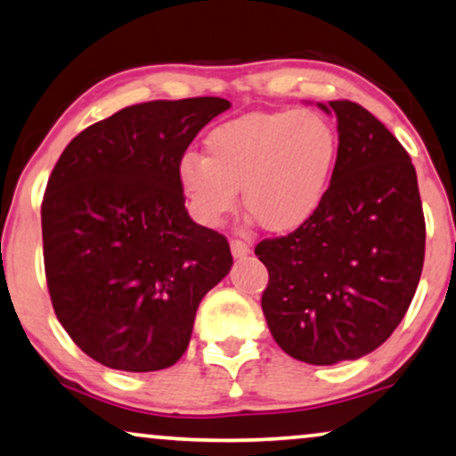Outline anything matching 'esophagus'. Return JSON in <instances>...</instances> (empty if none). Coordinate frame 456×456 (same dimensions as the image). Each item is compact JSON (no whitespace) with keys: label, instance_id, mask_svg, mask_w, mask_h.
I'll list each match as a JSON object with an SVG mask.
<instances>
[{"label":"esophagus","instance_id":"esophagus-1","mask_svg":"<svg viewBox=\"0 0 456 456\" xmlns=\"http://www.w3.org/2000/svg\"><path fill=\"white\" fill-rule=\"evenodd\" d=\"M232 252H233V256H238V258L248 256V254H250V241L232 240Z\"/></svg>","mask_w":456,"mask_h":456}]
</instances>
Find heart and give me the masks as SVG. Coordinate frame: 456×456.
<instances>
[{"label": "heart", "instance_id": "heart-1", "mask_svg": "<svg viewBox=\"0 0 456 456\" xmlns=\"http://www.w3.org/2000/svg\"><path fill=\"white\" fill-rule=\"evenodd\" d=\"M206 156L185 154L179 185L193 216L218 227L244 206L269 232H291L325 202L339 158L336 125L317 110L250 112L204 139Z\"/></svg>", "mask_w": 456, "mask_h": 456}]
</instances>
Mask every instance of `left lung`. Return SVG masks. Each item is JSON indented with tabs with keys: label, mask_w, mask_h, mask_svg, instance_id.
Listing matches in <instances>:
<instances>
[{
	"label": "left lung",
	"mask_w": 456,
	"mask_h": 456,
	"mask_svg": "<svg viewBox=\"0 0 456 456\" xmlns=\"http://www.w3.org/2000/svg\"><path fill=\"white\" fill-rule=\"evenodd\" d=\"M325 202L283 238L263 240L266 325L289 356L336 365L379 348L409 311L426 256V218L411 156L371 112L348 100Z\"/></svg>",
	"instance_id": "8db88e82"
}]
</instances>
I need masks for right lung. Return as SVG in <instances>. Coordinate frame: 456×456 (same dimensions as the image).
Here are the masks:
<instances>
[{"instance_id": "add662e5", "label": "right lung", "mask_w": 456, "mask_h": 456, "mask_svg": "<svg viewBox=\"0 0 456 456\" xmlns=\"http://www.w3.org/2000/svg\"><path fill=\"white\" fill-rule=\"evenodd\" d=\"M223 97L123 108L78 133L41 204L56 317L102 365L148 373L177 362L200 302L232 269L224 235L193 223L179 162Z\"/></svg>"}]
</instances>
